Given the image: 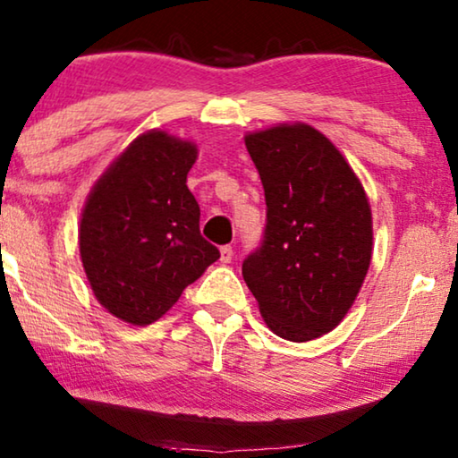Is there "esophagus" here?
Here are the masks:
<instances>
[{
  "label": "esophagus",
  "instance_id": "obj_1",
  "mask_svg": "<svg viewBox=\"0 0 458 458\" xmlns=\"http://www.w3.org/2000/svg\"><path fill=\"white\" fill-rule=\"evenodd\" d=\"M220 259H222V263H230L232 261V247L230 244H224V247L220 249Z\"/></svg>",
  "mask_w": 458,
  "mask_h": 458
}]
</instances>
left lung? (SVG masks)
I'll return each mask as SVG.
<instances>
[{
    "instance_id": "8db88e82",
    "label": "left lung",
    "mask_w": 458,
    "mask_h": 458,
    "mask_svg": "<svg viewBox=\"0 0 458 458\" xmlns=\"http://www.w3.org/2000/svg\"><path fill=\"white\" fill-rule=\"evenodd\" d=\"M244 145L266 191L261 247L242 278L276 336L307 343L332 332L371 263L365 189L326 134L294 122L249 132Z\"/></svg>"
}]
</instances>
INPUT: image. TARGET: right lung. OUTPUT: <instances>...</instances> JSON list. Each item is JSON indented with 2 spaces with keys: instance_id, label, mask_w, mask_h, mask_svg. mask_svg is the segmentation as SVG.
<instances>
[{
  "instance_id": "obj_1",
  "label": "right lung",
  "mask_w": 458,
  "mask_h": 458,
  "mask_svg": "<svg viewBox=\"0 0 458 458\" xmlns=\"http://www.w3.org/2000/svg\"><path fill=\"white\" fill-rule=\"evenodd\" d=\"M197 145L153 128L114 159L89 192L79 249L91 291L114 318L149 326L220 250L199 230V203L186 186Z\"/></svg>"
}]
</instances>
